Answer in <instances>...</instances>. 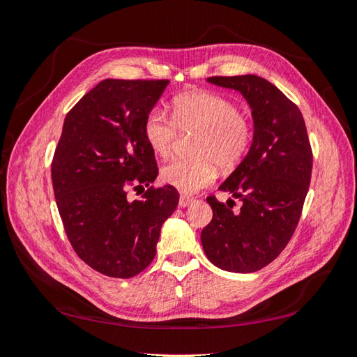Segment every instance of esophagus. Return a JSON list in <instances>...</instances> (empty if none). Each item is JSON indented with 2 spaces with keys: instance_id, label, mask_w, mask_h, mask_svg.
Returning a JSON list of instances; mask_svg holds the SVG:
<instances>
[{
  "instance_id": "obj_1",
  "label": "esophagus",
  "mask_w": 357,
  "mask_h": 357,
  "mask_svg": "<svg viewBox=\"0 0 357 357\" xmlns=\"http://www.w3.org/2000/svg\"><path fill=\"white\" fill-rule=\"evenodd\" d=\"M195 202V199L193 198H190V196H185V195H183L179 198V207H183V208H185V207H188V206H192V204Z\"/></svg>"
}]
</instances>
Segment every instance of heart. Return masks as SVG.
I'll list each match as a JSON object with an SVG mask.
<instances>
[{"label": "heart", "mask_w": 357, "mask_h": 357, "mask_svg": "<svg viewBox=\"0 0 357 357\" xmlns=\"http://www.w3.org/2000/svg\"><path fill=\"white\" fill-rule=\"evenodd\" d=\"M172 121L161 110L150 112L142 133L149 149L159 158L172 155L181 133H196L190 159L165 164L159 176L164 184L183 193H196L216 176V165L234 169L252 144V126L239 113L236 104L211 92H192L172 104Z\"/></svg>", "instance_id": "1"}]
</instances>
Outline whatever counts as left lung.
Instances as JSON below:
<instances>
[{"mask_svg":"<svg viewBox=\"0 0 357 357\" xmlns=\"http://www.w3.org/2000/svg\"><path fill=\"white\" fill-rule=\"evenodd\" d=\"M207 82L236 90L252 110L253 139L247 156L219 190L241 210L207 198L213 219L202 230L204 253L216 267L253 273L273 262L293 236L312 178L313 155L301 110L256 75L213 77Z\"/></svg>","mask_w":357,"mask_h":357,"instance_id":"1","label":"left lung"}]
</instances>
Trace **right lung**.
<instances>
[{
  "label": "right lung",
  "instance_id": "add662e5",
  "mask_svg": "<svg viewBox=\"0 0 357 357\" xmlns=\"http://www.w3.org/2000/svg\"><path fill=\"white\" fill-rule=\"evenodd\" d=\"M167 86L164 79H104L64 119L52 161L58 211L75 252L105 276L139 275L178 206L173 187H150L158 167L142 133ZM130 186L149 190L130 202Z\"/></svg>",
  "mask_w": 357,
  "mask_h": 357
}]
</instances>
